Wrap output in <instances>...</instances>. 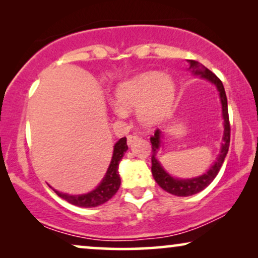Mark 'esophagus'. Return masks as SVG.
Instances as JSON below:
<instances>
[{
    "label": "esophagus",
    "mask_w": 258,
    "mask_h": 258,
    "mask_svg": "<svg viewBox=\"0 0 258 258\" xmlns=\"http://www.w3.org/2000/svg\"><path fill=\"white\" fill-rule=\"evenodd\" d=\"M139 139H140V137L137 136V135H135V134H133V135H129L128 139H126V142H128V146H133L134 143L139 141Z\"/></svg>",
    "instance_id": "esophagus-1"
}]
</instances>
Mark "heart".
<instances>
[{
    "instance_id": "heart-1",
    "label": "heart",
    "mask_w": 258,
    "mask_h": 258,
    "mask_svg": "<svg viewBox=\"0 0 258 258\" xmlns=\"http://www.w3.org/2000/svg\"><path fill=\"white\" fill-rule=\"evenodd\" d=\"M176 93L175 80L169 74H139L118 86L115 112L123 117L126 115V110L137 109V117L143 125H157L170 114Z\"/></svg>"
}]
</instances>
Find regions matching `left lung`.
<instances>
[{"instance_id": "8db88e82", "label": "left lung", "mask_w": 258, "mask_h": 258, "mask_svg": "<svg viewBox=\"0 0 258 258\" xmlns=\"http://www.w3.org/2000/svg\"><path fill=\"white\" fill-rule=\"evenodd\" d=\"M189 68L188 70L191 72L195 76H200L201 79L209 81L210 83H213L218 91L220 95V100L222 104V118H223V137H222V144H221V150L218 156L216 157V161L214 162V164L208 169L207 172H204L201 176L192 178H176L169 174V172L163 168V165L161 164V162L157 160L156 155L160 150L161 144H162V132L156 130L155 135L151 137V144H153V155H151V172L155 181L162 189L169 194H172L175 196H191L195 194L202 191L203 189H206L211 182L214 181L216 177L218 171L223 164L224 158L227 156L228 150H229V143H230V124H229V115H228V101H227V95H225V90L223 87V83L221 82V80L215 75L214 73H211L209 69L206 68L203 64H201L200 62L194 61V59H188Z\"/></svg>"}]
</instances>
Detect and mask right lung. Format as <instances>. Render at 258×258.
Masks as SVG:
<instances>
[{
    "label": "right lung",
    "instance_id": "obj_1",
    "mask_svg": "<svg viewBox=\"0 0 258 258\" xmlns=\"http://www.w3.org/2000/svg\"><path fill=\"white\" fill-rule=\"evenodd\" d=\"M126 150H128L126 139L125 137H122V139H119L115 143L110 164H109L108 170L105 172L103 179L91 191L82 194V195H69V194L59 192L54 189L55 192L61 199L66 200L67 202L82 208H94L108 202L117 192L119 185H121V178H119L118 174V164L123 156H124V153Z\"/></svg>",
    "mask_w": 258,
    "mask_h": 258
}]
</instances>
